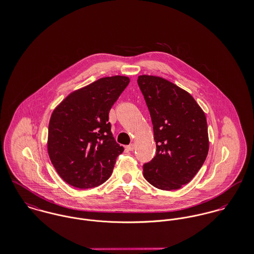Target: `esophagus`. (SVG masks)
<instances>
[{
  "mask_svg": "<svg viewBox=\"0 0 254 254\" xmlns=\"http://www.w3.org/2000/svg\"><path fill=\"white\" fill-rule=\"evenodd\" d=\"M125 147H126V150L132 151V150H134L136 148V145L135 144H130L129 145H126Z\"/></svg>",
  "mask_w": 254,
  "mask_h": 254,
  "instance_id": "34e87169",
  "label": "esophagus"
}]
</instances>
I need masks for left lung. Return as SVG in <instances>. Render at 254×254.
<instances>
[{
	"label": "left lung",
	"mask_w": 254,
	"mask_h": 254,
	"mask_svg": "<svg viewBox=\"0 0 254 254\" xmlns=\"http://www.w3.org/2000/svg\"><path fill=\"white\" fill-rule=\"evenodd\" d=\"M153 125L156 154L145 163L144 177L153 187L172 190L188 184L204 163L208 148L203 110L185 90L166 79L138 77Z\"/></svg>",
	"instance_id": "left-lung-1"
}]
</instances>
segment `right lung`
Masks as SVG:
<instances>
[{
    "label": "right lung",
    "mask_w": 254,
    "mask_h": 254,
    "mask_svg": "<svg viewBox=\"0 0 254 254\" xmlns=\"http://www.w3.org/2000/svg\"><path fill=\"white\" fill-rule=\"evenodd\" d=\"M129 82L119 75L101 78L70 93L53 111L48 152L64 181L91 189L110 177L124 148L110 131L109 110Z\"/></svg>",
    "instance_id": "add662e5"
}]
</instances>
